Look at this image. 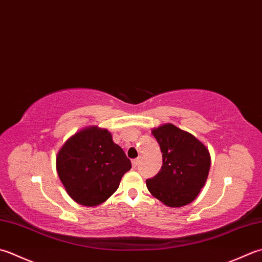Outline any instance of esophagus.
Instances as JSON below:
<instances>
[{"label":"esophagus","mask_w":262,"mask_h":262,"mask_svg":"<svg viewBox=\"0 0 262 262\" xmlns=\"http://www.w3.org/2000/svg\"><path fill=\"white\" fill-rule=\"evenodd\" d=\"M138 162H140V158H136V159H134V160L132 161V163H133V167L136 168V167H137V165H138Z\"/></svg>","instance_id":"esophagus-1"}]
</instances>
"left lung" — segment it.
I'll return each mask as SVG.
<instances>
[{"mask_svg": "<svg viewBox=\"0 0 262 262\" xmlns=\"http://www.w3.org/2000/svg\"><path fill=\"white\" fill-rule=\"evenodd\" d=\"M162 153V167L146 179L153 196L171 208L193 202L206 184L210 169V153L203 143L172 124L153 128Z\"/></svg>", "mask_w": 262, "mask_h": 262, "instance_id": "1", "label": "left lung"}]
</instances>
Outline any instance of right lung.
<instances>
[{"label": "right lung", "mask_w": 262, "mask_h": 262, "mask_svg": "<svg viewBox=\"0 0 262 262\" xmlns=\"http://www.w3.org/2000/svg\"><path fill=\"white\" fill-rule=\"evenodd\" d=\"M132 168L111 133L86 127L67 140L56 156V171L69 196L81 206L95 207L114 194Z\"/></svg>", "instance_id": "obj_1"}]
</instances>
